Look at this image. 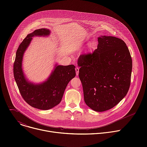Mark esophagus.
<instances>
[{
  "label": "esophagus",
  "mask_w": 147,
  "mask_h": 147,
  "mask_svg": "<svg viewBox=\"0 0 147 147\" xmlns=\"http://www.w3.org/2000/svg\"><path fill=\"white\" fill-rule=\"evenodd\" d=\"M76 70V75L78 76V73H79V68L78 67H76L75 69Z\"/></svg>",
  "instance_id": "esophagus-1"
}]
</instances>
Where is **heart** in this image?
Listing matches in <instances>:
<instances>
[{"label":"heart","mask_w":147,"mask_h":147,"mask_svg":"<svg viewBox=\"0 0 147 147\" xmlns=\"http://www.w3.org/2000/svg\"><path fill=\"white\" fill-rule=\"evenodd\" d=\"M91 46H92V44H91H91H90V47H91Z\"/></svg>","instance_id":"b5f03b06"}]
</instances>
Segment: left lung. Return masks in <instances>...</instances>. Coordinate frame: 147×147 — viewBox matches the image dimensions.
<instances>
[{
  "mask_svg": "<svg viewBox=\"0 0 147 147\" xmlns=\"http://www.w3.org/2000/svg\"><path fill=\"white\" fill-rule=\"evenodd\" d=\"M97 49L80 55L77 65L84 98L96 112L112 109L127 95L132 71V59L124 42L112 36L98 38Z\"/></svg>",
  "mask_w": 147,
  "mask_h": 147,
  "instance_id": "left-lung-1",
  "label": "left lung"
}]
</instances>
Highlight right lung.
<instances>
[{"instance_id": "obj_1", "label": "right lung", "mask_w": 147, "mask_h": 147, "mask_svg": "<svg viewBox=\"0 0 147 147\" xmlns=\"http://www.w3.org/2000/svg\"><path fill=\"white\" fill-rule=\"evenodd\" d=\"M50 34L49 29L40 28L28 34L18 47L13 67L14 79L23 99L32 107L44 111L53 108L61 102L68 83L76 76L74 65L61 66L56 63L44 82L34 83L26 77L22 66L23 59L32 37H45Z\"/></svg>"}]
</instances>
